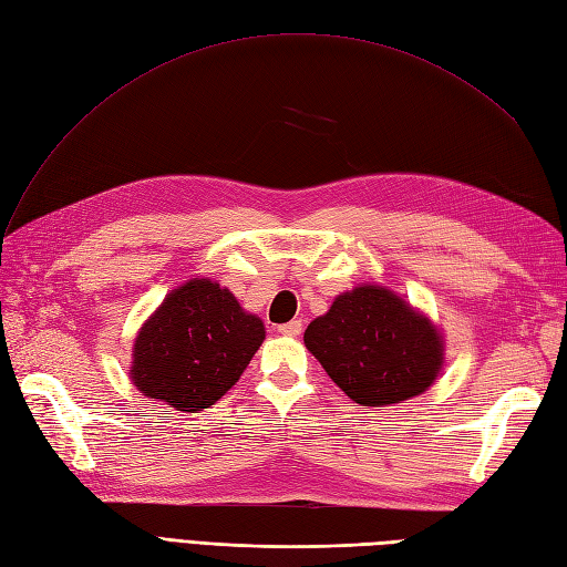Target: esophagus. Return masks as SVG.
Returning <instances> with one entry per match:
<instances>
[{"mask_svg": "<svg viewBox=\"0 0 567 567\" xmlns=\"http://www.w3.org/2000/svg\"><path fill=\"white\" fill-rule=\"evenodd\" d=\"M300 331H302V321H300V319H293V321H288V323H281V326H279V333H281V336L296 338V336H300Z\"/></svg>", "mask_w": 567, "mask_h": 567, "instance_id": "esophagus-1", "label": "esophagus"}]
</instances>
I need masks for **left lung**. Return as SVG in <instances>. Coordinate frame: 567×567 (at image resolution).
Here are the masks:
<instances>
[{"mask_svg": "<svg viewBox=\"0 0 567 567\" xmlns=\"http://www.w3.org/2000/svg\"><path fill=\"white\" fill-rule=\"evenodd\" d=\"M305 348L362 406H392L425 392L442 369L435 323L383 286H357L305 331Z\"/></svg>", "mask_w": 567, "mask_h": 567, "instance_id": "1", "label": "left lung"}]
</instances>
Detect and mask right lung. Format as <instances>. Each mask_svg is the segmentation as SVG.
<instances>
[{
  "instance_id": "obj_1",
  "label": "right lung",
  "mask_w": 567,
  "mask_h": 567,
  "mask_svg": "<svg viewBox=\"0 0 567 567\" xmlns=\"http://www.w3.org/2000/svg\"><path fill=\"white\" fill-rule=\"evenodd\" d=\"M262 340V319L244 312L229 288L192 279L142 326L132 383L151 400L198 414L236 385Z\"/></svg>"
}]
</instances>
